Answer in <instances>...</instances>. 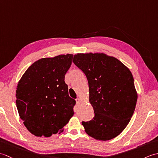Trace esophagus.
<instances>
[{"label": "esophagus", "instance_id": "1", "mask_svg": "<svg viewBox=\"0 0 158 158\" xmlns=\"http://www.w3.org/2000/svg\"><path fill=\"white\" fill-rule=\"evenodd\" d=\"M76 102H77V105H79V104L81 103V99L79 98H77V99H76Z\"/></svg>", "mask_w": 158, "mask_h": 158}]
</instances>
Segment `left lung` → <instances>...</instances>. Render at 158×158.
<instances>
[{
	"instance_id": "8db88e82",
	"label": "left lung",
	"mask_w": 158,
	"mask_h": 158,
	"mask_svg": "<svg viewBox=\"0 0 158 158\" xmlns=\"http://www.w3.org/2000/svg\"><path fill=\"white\" fill-rule=\"evenodd\" d=\"M73 62L85 73L94 117L83 122L85 132L99 140L118 136L128 124L138 94L129 69L104 53H77Z\"/></svg>"
}]
</instances>
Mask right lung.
<instances>
[{"label": "right lung", "instance_id": "1", "mask_svg": "<svg viewBox=\"0 0 158 158\" xmlns=\"http://www.w3.org/2000/svg\"><path fill=\"white\" fill-rule=\"evenodd\" d=\"M73 54L43 58L28 67L19 81L16 105L30 132L49 137L60 134L74 115L75 100L64 81Z\"/></svg>", "mask_w": 158, "mask_h": 158}]
</instances>
